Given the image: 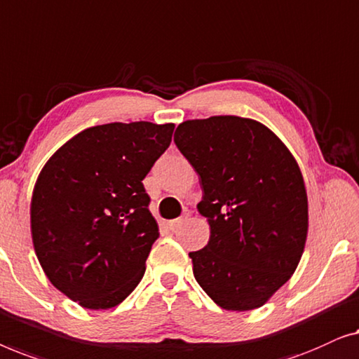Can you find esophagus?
I'll return each instance as SVG.
<instances>
[{"mask_svg": "<svg viewBox=\"0 0 359 359\" xmlns=\"http://www.w3.org/2000/svg\"><path fill=\"white\" fill-rule=\"evenodd\" d=\"M182 221H184V218H177V219H172V221H169V223H168V228H169L170 231L177 229L179 226L182 224Z\"/></svg>", "mask_w": 359, "mask_h": 359, "instance_id": "1", "label": "esophagus"}]
</instances>
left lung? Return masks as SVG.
I'll list each match as a JSON object with an SVG mask.
<instances>
[{
  "instance_id": "1",
  "label": "left lung",
  "mask_w": 359,
  "mask_h": 359,
  "mask_svg": "<svg viewBox=\"0 0 359 359\" xmlns=\"http://www.w3.org/2000/svg\"><path fill=\"white\" fill-rule=\"evenodd\" d=\"M174 141L200 175L210 241L190 252L194 275L226 311L264 306L294 273L307 236V195L296 159L255 120H187Z\"/></svg>"
}]
</instances>
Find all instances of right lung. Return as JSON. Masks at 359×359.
Returning a JSON list of instances; mask_svg holds the SVG:
<instances>
[{
	"mask_svg": "<svg viewBox=\"0 0 359 359\" xmlns=\"http://www.w3.org/2000/svg\"><path fill=\"white\" fill-rule=\"evenodd\" d=\"M174 123H107L81 131L43 165L30 229L52 285L86 309H110L138 286L159 228L143 179Z\"/></svg>",
	"mask_w": 359,
	"mask_h": 359,
	"instance_id": "right-lung-1",
	"label": "right lung"
}]
</instances>
